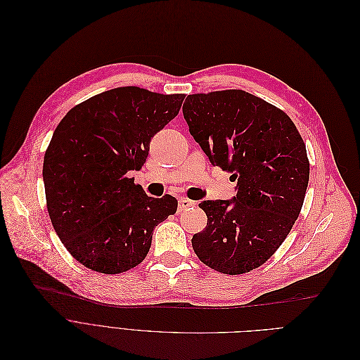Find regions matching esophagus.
Listing matches in <instances>:
<instances>
[{"mask_svg": "<svg viewBox=\"0 0 360 360\" xmlns=\"http://www.w3.org/2000/svg\"><path fill=\"white\" fill-rule=\"evenodd\" d=\"M196 205L198 203L195 200H191V199H187V198H181V199H179V212H181L184 210L193 208V207H196Z\"/></svg>", "mask_w": 360, "mask_h": 360, "instance_id": "esophagus-1", "label": "esophagus"}]
</instances>
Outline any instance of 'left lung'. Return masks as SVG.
Wrapping results in <instances>:
<instances>
[{"label":"left lung","instance_id":"left-lung-1","mask_svg":"<svg viewBox=\"0 0 360 360\" xmlns=\"http://www.w3.org/2000/svg\"><path fill=\"white\" fill-rule=\"evenodd\" d=\"M183 115L212 165L237 180L233 199L199 203L208 222L193 250L218 272H249L276 253L300 214L306 145L284 111L240 89L189 95Z\"/></svg>","mask_w":360,"mask_h":360}]
</instances>
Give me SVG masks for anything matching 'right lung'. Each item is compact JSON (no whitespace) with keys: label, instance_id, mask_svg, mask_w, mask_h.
<instances>
[{"label":"right lung","instance_id":"1","mask_svg":"<svg viewBox=\"0 0 360 360\" xmlns=\"http://www.w3.org/2000/svg\"><path fill=\"white\" fill-rule=\"evenodd\" d=\"M184 96L115 88L73 107L57 126L44 157L46 208L82 265L102 274L134 268L146 258L153 229L176 214V198H150L127 174L142 168L150 139L179 114Z\"/></svg>","mask_w":360,"mask_h":360}]
</instances>
